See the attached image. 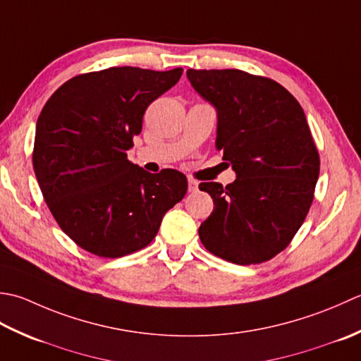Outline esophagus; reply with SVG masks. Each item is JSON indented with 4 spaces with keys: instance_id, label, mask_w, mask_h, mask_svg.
I'll list each match as a JSON object with an SVG mask.
<instances>
[{
    "instance_id": "34e87169",
    "label": "esophagus",
    "mask_w": 361,
    "mask_h": 361,
    "mask_svg": "<svg viewBox=\"0 0 361 361\" xmlns=\"http://www.w3.org/2000/svg\"><path fill=\"white\" fill-rule=\"evenodd\" d=\"M197 185H200V183H197V180L188 179V191H190V193H193V191H196Z\"/></svg>"
}]
</instances>
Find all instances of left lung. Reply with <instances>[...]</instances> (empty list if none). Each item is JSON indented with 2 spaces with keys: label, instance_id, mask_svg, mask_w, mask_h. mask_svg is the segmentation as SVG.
Masks as SVG:
<instances>
[{
  "label": "left lung",
  "instance_id": "obj_1",
  "mask_svg": "<svg viewBox=\"0 0 361 361\" xmlns=\"http://www.w3.org/2000/svg\"><path fill=\"white\" fill-rule=\"evenodd\" d=\"M216 109V149L237 174L202 182L213 212L200 227L207 251L237 264L273 259L302 226L319 176V154L302 107L276 80L240 70H187Z\"/></svg>",
  "mask_w": 361,
  "mask_h": 361
}]
</instances>
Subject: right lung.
<instances>
[{
  "instance_id": "add662e5",
  "label": "right lung",
  "mask_w": 361,
  "mask_h": 361,
  "mask_svg": "<svg viewBox=\"0 0 361 361\" xmlns=\"http://www.w3.org/2000/svg\"><path fill=\"white\" fill-rule=\"evenodd\" d=\"M180 76L182 68L85 73L42 109L35 178L57 224L85 251L115 259L148 246L165 213L185 196L182 173L151 174L128 160L145 110Z\"/></svg>"
}]
</instances>
